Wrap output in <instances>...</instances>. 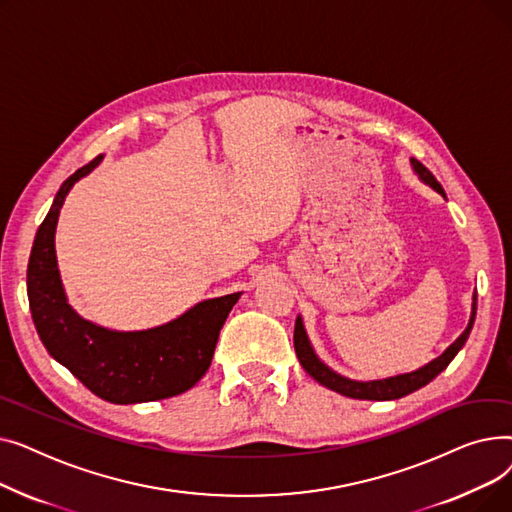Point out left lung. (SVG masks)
Masks as SVG:
<instances>
[{
	"label": "left lung",
	"mask_w": 512,
	"mask_h": 512,
	"mask_svg": "<svg viewBox=\"0 0 512 512\" xmlns=\"http://www.w3.org/2000/svg\"><path fill=\"white\" fill-rule=\"evenodd\" d=\"M411 166L415 170V174L419 176V180H423L427 186H432L436 193H440L444 197V188L442 184L434 178V174L429 172L423 164H419L417 159H411ZM475 313H477V292H473V303H471V317H469V324L465 328V332L456 338L446 351L436 357L434 361H429L427 365L411 371V373H400V375H392V378H384V380H369V382H357V380H348L344 375L336 373L334 369H330L324 361H321L313 346L309 342V336L305 332L303 326V319L301 315L297 317V324H294V351H297V357L303 365V369L311 375L315 382H319L321 386H326L342 396L348 398H359V400H396L407 396L419 388H423L425 384L432 382L438 373H442L448 363L456 357V353L461 351L465 346L471 328H473V321H475Z\"/></svg>",
	"instance_id": "1"
}]
</instances>
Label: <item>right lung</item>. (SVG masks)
Masks as SVG:
<instances>
[{
    "instance_id": "right-lung-1",
    "label": "right lung",
    "mask_w": 512,
    "mask_h": 512,
    "mask_svg": "<svg viewBox=\"0 0 512 512\" xmlns=\"http://www.w3.org/2000/svg\"><path fill=\"white\" fill-rule=\"evenodd\" d=\"M103 155L76 170L39 226L26 270V292L47 353L95 396L114 405L164 400L191 390L211 365L224 321L242 292L197 303L176 319L147 330H110L78 315L58 270L56 226L72 186L89 176Z\"/></svg>"
}]
</instances>
